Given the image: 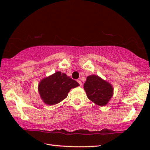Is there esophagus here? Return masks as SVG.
Wrapping results in <instances>:
<instances>
[{"label": "esophagus", "mask_w": 150, "mask_h": 150, "mask_svg": "<svg viewBox=\"0 0 150 150\" xmlns=\"http://www.w3.org/2000/svg\"><path fill=\"white\" fill-rule=\"evenodd\" d=\"M77 82L79 83V84L81 86L82 85V82H81V80H77Z\"/></svg>", "instance_id": "1"}]
</instances>
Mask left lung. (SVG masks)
I'll list each match as a JSON object with an SVG mask.
<instances>
[{
    "label": "left lung",
    "instance_id": "8db88e82",
    "mask_svg": "<svg viewBox=\"0 0 150 150\" xmlns=\"http://www.w3.org/2000/svg\"><path fill=\"white\" fill-rule=\"evenodd\" d=\"M84 89L88 98L98 106H105L113 95V87L110 83L97 75L87 77Z\"/></svg>",
    "mask_w": 150,
    "mask_h": 150
}]
</instances>
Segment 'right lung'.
I'll return each mask as SVG.
<instances>
[{"instance_id": "obj_1", "label": "right lung", "mask_w": 150, "mask_h": 150, "mask_svg": "<svg viewBox=\"0 0 150 150\" xmlns=\"http://www.w3.org/2000/svg\"><path fill=\"white\" fill-rule=\"evenodd\" d=\"M78 86L79 84L77 81L65 73L57 71L40 81L38 91L43 102L48 105H54L64 100L70 90Z\"/></svg>"}]
</instances>
